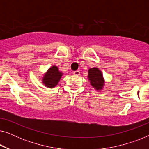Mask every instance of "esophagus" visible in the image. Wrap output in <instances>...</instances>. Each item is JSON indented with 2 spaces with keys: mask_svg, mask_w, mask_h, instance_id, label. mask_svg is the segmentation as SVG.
<instances>
[{
  "mask_svg": "<svg viewBox=\"0 0 149 149\" xmlns=\"http://www.w3.org/2000/svg\"><path fill=\"white\" fill-rule=\"evenodd\" d=\"M73 74H74V75H76V76H79V75L80 74V71L79 70L74 71V72H73Z\"/></svg>",
  "mask_w": 149,
  "mask_h": 149,
  "instance_id": "34e87169",
  "label": "esophagus"
}]
</instances>
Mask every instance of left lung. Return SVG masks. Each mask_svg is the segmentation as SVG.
Returning a JSON list of instances; mask_svg holds the SVG:
<instances>
[{"label":"left lung","mask_w":149,"mask_h":149,"mask_svg":"<svg viewBox=\"0 0 149 149\" xmlns=\"http://www.w3.org/2000/svg\"><path fill=\"white\" fill-rule=\"evenodd\" d=\"M89 80L90 81V83L93 88L98 89H102L104 86V80L103 79V75L102 72L97 68H90L89 70L88 74Z\"/></svg>","instance_id":"obj_1"}]
</instances>
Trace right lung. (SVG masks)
Returning <instances> with one entry per match:
<instances>
[{"label":"right lung","mask_w":149,"mask_h":149,"mask_svg":"<svg viewBox=\"0 0 149 149\" xmlns=\"http://www.w3.org/2000/svg\"><path fill=\"white\" fill-rule=\"evenodd\" d=\"M62 76V73L58 70V68L54 66L49 69L42 78V83L49 88H53L58 84Z\"/></svg>","instance_id":"obj_1"}]
</instances>
